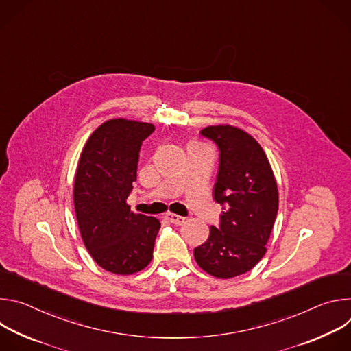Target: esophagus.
Here are the masks:
<instances>
[{
  "label": "esophagus",
  "instance_id": "1",
  "mask_svg": "<svg viewBox=\"0 0 351 351\" xmlns=\"http://www.w3.org/2000/svg\"><path fill=\"white\" fill-rule=\"evenodd\" d=\"M165 219L167 221H169L171 223H175V225H182L183 222H184V219L186 218H183V217H179V215H176V214H167L165 215Z\"/></svg>",
  "mask_w": 351,
  "mask_h": 351
}]
</instances>
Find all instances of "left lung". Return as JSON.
<instances>
[{
  "label": "left lung",
  "mask_w": 351,
  "mask_h": 351,
  "mask_svg": "<svg viewBox=\"0 0 351 351\" xmlns=\"http://www.w3.org/2000/svg\"><path fill=\"white\" fill-rule=\"evenodd\" d=\"M199 134L219 149L214 199L223 211L207 241L194 248V258L210 275L228 279L264 257L278 214V186L264 149L248 133L225 125Z\"/></svg>",
  "instance_id": "8db88e82"
}]
</instances>
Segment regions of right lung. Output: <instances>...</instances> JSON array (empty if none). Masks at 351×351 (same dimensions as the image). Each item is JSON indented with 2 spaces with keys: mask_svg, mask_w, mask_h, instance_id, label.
I'll use <instances>...</instances> for the list:
<instances>
[{
  "mask_svg": "<svg viewBox=\"0 0 351 351\" xmlns=\"http://www.w3.org/2000/svg\"><path fill=\"white\" fill-rule=\"evenodd\" d=\"M154 129L152 123L107 121L93 132L79 160L73 203L80 234L93 260L117 275L149 264L161 228L157 218L134 214L126 203L141 143Z\"/></svg>",
  "mask_w": 351,
  "mask_h": 351,
  "instance_id": "obj_1",
  "label": "right lung"
}]
</instances>
